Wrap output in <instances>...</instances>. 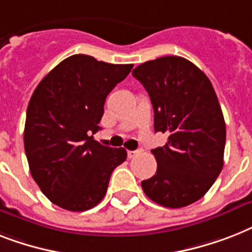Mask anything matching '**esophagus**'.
I'll return each mask as SVG.
<instances>
[{"instance_id":"34e87169","label":"esophagus","mask_w":252,"mask_h":252,"mask_svg":"<svg viewBox=\"0 0 252 252\" xmlns=\"http://www.w3.org/2000/svg\"><path fill=\"white\" fill-rule=\"evenodd\" d=\"M126 154H128V158L129 159H132V158H134V157H137V155H138V151H128V153H126Z\"/></svg>"}]
</instances>
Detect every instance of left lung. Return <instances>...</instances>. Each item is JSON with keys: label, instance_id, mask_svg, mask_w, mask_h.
Masks as SVG:
<instances>
[{"label": "left lung", "instance_id": "1", "mask_svg": "<svg viewBox=\"0 0 252 252\" xmlns=\"http://www.w3.org/2000/svg\"><path fill=\"white\" fill-rule=\"evenodd\" d=\"M132 75L150 95L155 132L168 134L164 146L151 150L158 168L141 186L160 206H189L207 193L224 164L225 122L214 87L176 55L142 63Z\"/></svg>", "mask_w": 252, "mask_h": 252}]
</instances>
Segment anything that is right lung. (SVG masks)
Listing matches in <instances>:
<instances>
[{
	"label": "right lung",
	"mask_w": 252,
	"mask_h": 252,
	"mask_svg": "<svg viewBox=\"0 0 252 252\" xmlns=\"http://www.w3.org/2000/svg\"><path fill=\"white\" fill-rule=\"evenodd\" d=\"M132 67L75 54L34 89L27 107L24 149L31 175L59 207L79 212L97 206L112 171L126 159L124 147L103 146L91 134L101 129L106 97Z\"/></svg>",
	"instance_id": "obj_1"
}]
</instances>
